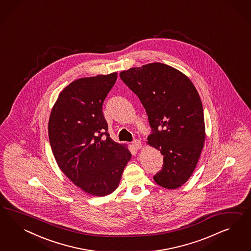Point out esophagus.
Returning <instances> with one entry per match:
<instances>
[{"label":"esophagus","instance_id":"34e87169","mask_svg":"<svg viewBox=\"0 0 251 251\" xmlns=\"http://www.w3.org/2000/svg\"><path fill=\"white\" fill-rule=\"evenodd\" d=\"M132 146L134 147V149H141L142 148V143H141V141L140 140H134L133 142H132Z\"/></svg>","mask_w":251,"mask_h":251}]
</instances>
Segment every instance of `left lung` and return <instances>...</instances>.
<instances>
[{
  "label": "left lung",
  "instance_id": "8db88e82",
  "mask_svg": "<svg viewBox=\"0 0 251 251\" xmlns=\"http://www.w3.org/2000/svg\"><path fill=\"white\" fill-rule=\"evenodd\" d=\"M121 79L141 100L152 129L148 144L164 155L154 181L176 189L193 173L205 141L202 104L190 79L154 62L123 71Z\"/></svg>",
  "mask_w": 251,
  "mask_h": 251
}]
</instances>
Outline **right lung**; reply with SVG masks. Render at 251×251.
Returning a JSON list of instances; mask_svg holds the SVG:
<instances>
[{"mask_svg":"<svg viewBox=\"0 0 251 251\" xmlns=\"http://www.w3.org/2000/svg\"><path fill=\"white\" fill-rule=\"evenodd\" d=\"M117 73L81 78L59 96L49 121V138L61 171L94 196L113 192L131 156L109 136L102 106Z\"/></svg>","mask_w":251,"mask_h":251,"instance_id":"add662e5","label":"right lung"}]
</instances>
